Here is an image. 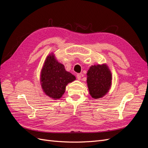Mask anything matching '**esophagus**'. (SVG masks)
<instances>
[{
	"label": "esophagus",
	"instance_id": "obj_1",
	"mask_svg": "<svg viewBox=\"0 0 148 148\" xmlns=\"http://www.w3.org/2000/svg\"><path fill=\"white\" fill-rule=\"evenodd\" d=\"M77 79H78V80H80V79H81V78H82V76H81V75L78 74V75H77Z\"/></svg>",
	"mask_w": 148,
	"mask_h": 148
}]
</instances>
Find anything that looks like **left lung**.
Wrapping results in <instances>:
<instances>
[{
  "mask_svg": "<svg viewBox=\"0 0 148 148\" xmlns=\"http://www.w3.org/2000/svg\"><path fill=\"white\" fill-rule=\"evenodd\" d=\"M112 73L106 64L92 65L87 72L89 94L94 99H99L109 92L112 85Z\"/></svg>",
  "mask_w": 148,
  "mask_h": 148,
  "instance_id": "obj_1",
  "label": "left lung"
}]
</instances>
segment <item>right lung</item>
<instances>
[{
    "mask_svg": "<svg viewBox=\"0 0 148 148\" xmlns=\"http://www.w3.org/2000/svg\"><path fill=\"white\" fill-rule=\"evenodd\" d=\"M76 78L66 71L63 64L58 62L53 53L49 55L44 61L41 72L40 82L44 92L52 99H59L65 91L69 83Z\"/></svg>",
    "mask_w": 148,
    "mask_h": 148,
    "instance_id": "1",
    "label": "right lung"
}]
</instances>
